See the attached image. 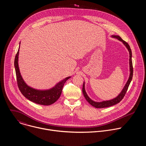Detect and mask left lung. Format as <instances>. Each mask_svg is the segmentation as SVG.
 Here are the masks:
<instances>
[{
    "label": "left lung",
    "mask_w": 146,
    "mask_h": 146,
    "mask_svg": "<svg viewBox=\"0 0 146 146\" xmlns=\"http://www.w3.org/2000/svg\"><path fill=\"white\" fill-rule=\"evenodd\" d=\"M112 37L117 38L118 40H119V41H121V42H122V43L125 45L127 47V48L128 49L129 52V70H130V74H129V78L126 83V84L125 85L123 88L122 89V90L121 91V92H120V94L115 98L109 100H105V101H102V102H95L94 100H92L91 98H90V97L88 96L87 94L86 93V90H85V84L84 82V84H83L82 86V93L83 95H84L85 98L86 99V100H87V102L91 105L92 106L96 108H108L110 106H112L113 105H116V104L118 103L124 97L125 95L128 88L129 87V86L130 84V83L132 81V78L133 77V66H132V51L131 49L130 48V46H129V44L125 41L124 40H123L120 36H117V35H112L111 36Z\"/></svg>",
    "instance_id": "1"
}]
</instances>
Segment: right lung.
<instances>
[{
  "instance_id": "right-lung-1",
  "label": "right lung",
  "mask_w": 146,
  "mask_h": 146,
  "mask_svg": "<svg viewBox=\"0 0 146 146\" xmlns=\"http://www.w3.org/2000/svg\"><path fill=\"white\" fill-rule=\"evenodd\" d=\"M20 46V43H19ZM19 47L14 59V67L16 73L17 81L19 90L28 100L41 105L48 106L55 103L60 97L62 88L65 82L70 78L68 77L55 85L54 87L46 90H38L28 86L23 78L18 66V55Z\"/></svg>"
}]
</instances>
